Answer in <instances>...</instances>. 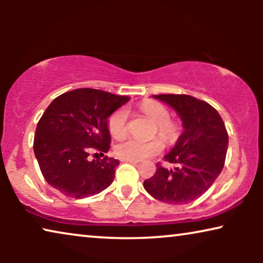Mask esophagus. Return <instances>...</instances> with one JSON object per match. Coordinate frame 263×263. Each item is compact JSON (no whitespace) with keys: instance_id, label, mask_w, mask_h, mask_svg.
Masks as SVG:
<instances>
[{"instance_id":"esophagus-1","label":"esophagus","mask_w":263,"mask_h":263,"mask_svg":"<svg viewBox=\"0 0 263 263\" xmlns=\"http://www.w3.org/2000/svg\"><path fill=\"white\" fill-rule=\"evenodd\" d=\"M122 161H125V163H130V164H138V160H130V159H122Z\"/></svg>"}]
</instances>
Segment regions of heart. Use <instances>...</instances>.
<instances>
[{
    "instance_id": "obj_1",
    "label": "heart",
    "mask_w": 263,
    "mask_h": 263,
    "mask_svg": "<svg viewBox=\"0 0 263 263\" xmlns=\"http://www.w3.org/2000/svg\"><path fill=\"white\" fill-rule=\"evenodd\" d=\"M140 110L148 116L154 123H157V133L161 139L171 140L176 134L175 124L170 122V112L163 104L156 100H143L140 104ZM107 128L112 138L123 139L128 132V110L125 107L117 110L111 115L107 121ZM163 142L154 139L151 141H139L129 139L120 142L115 147V153L121 159L141 160L157 156L163 151Z\"/></svg>"
}]
</instances>
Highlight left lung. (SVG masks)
Wrapping results in <instances>:
<instances>
[{"label":"left lung","mask_w":263,"mask_h":263,"mask_svg":"<svg viewBox=\"0 0 263 263\" xmlns=\"http://www.w3.org/2000/svg\"><path fill=\"white\" fill-rule=\"evenodd\" d=\"M153 98L170 105L182 120L184 130L165 160L158 163L143 188L154 199L172 204L189 203L207 192L224 167L229 135L218 111L203 100L186 95H158Z\"/></svg>","instance_id":"left-lung-1"}]
</instances>
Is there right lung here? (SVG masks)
I'll list each match as a JSON object with an SVG mask.
<instances>
[{"label":"right lung","instance_id":"add662e5","mask_svg":"<svg viewBox=\"0 0 263 263\" xmlns=\"http://www.w3.org/2000/svg\"><path fill=\"white\" fill-rule=\"evenodd\" d=\"M129 97L95 88H78L55 98L39 120L33 151L45 181L68 197L84 199L106 189L120 161L91 153L110 149L107 118Z\"/></svg>","mask_w":263,"mask_h":263}]
</instances>
